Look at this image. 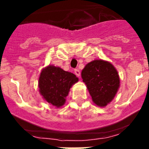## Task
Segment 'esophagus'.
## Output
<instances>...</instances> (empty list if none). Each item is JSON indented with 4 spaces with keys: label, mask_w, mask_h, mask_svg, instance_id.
Wrapping results in <instances>:
<instances>
[{
    "label": "esophagus",
    "mask_w": 149,
    "mask_h": 149,
    "mask_svg": "<svg viewBox=\"0 0 149 149\" xmlns=\"http://www.w3.org/2000/svg\"><path fill=\"white\" fill-rule=\"evenodd\" d=\"M74 73L76 74V76L78 77H79V76H80V71H79V70H74Z\"/></svg>",
    "instance_id": "obj_1"
}]
</instances>
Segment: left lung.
Listing matches in <instances>:
<instances>
[{"instance_id": "8db88e82", "label": "left lung", "mask_w": 149, "mask_h": 149, "mask_svg": "<svg viewBox=\"0 0 149 149\" xmlns=\"http://www.w3.org/2000/svg\"><path fill=\"white\" fill-rule=\"evenodd\" d=\"M81 77L93 102L100 107H105L113 100L120 87L119 74L108 61L95 59L87 63Z\"/></svg>"}]
</instances>
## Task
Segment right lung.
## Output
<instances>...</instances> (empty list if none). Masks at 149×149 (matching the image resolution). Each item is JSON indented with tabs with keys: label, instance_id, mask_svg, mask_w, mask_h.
Instances as JSON below:
<instances>
[{
	"label": "right lung",
	"instance_id": "right-lung-1",
	"mask_svg": "<svg viewBox=\"0 0 149 149\" xmlns=\"http://www.w3.org/2000/svg\"><path fill=\"white\" fill-rule=\"evenodd\" d=\"M79 79L72 72L49 65L43 68L38 78L39 93L45 101L56 108L63 107L72 85Z\"/></svg>",
	"mask_w": 149,
	"mask_h": 149
}]
</instances>
